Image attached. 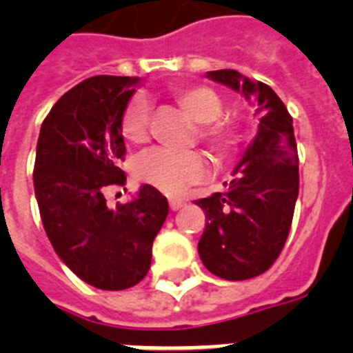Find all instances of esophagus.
<instances>
[{"mask_svg":"<svg viewBox=\"0 0 353 353\" xmlns=\"http://www.w3.org/2000/svg\"><path fill=\"white\" fill-rule=\"evenodd\" d=\"M168 205H170L172 210H179L185 205V199H179V198H170V201H168Z\"/></svg>","mask_w":353,"mask_h":353,"instance_id":"esophagus-1","label":"esophagus"}]
</instances>
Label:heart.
<instances>
[{
	"label": "heart",
	"mask_w": 353,
	"mask_h": 353,
	"mask_svg": "<svg viewBox=\"0 0 353 353\" xmlns=\"http://www.w3.org/2000/svg\"><path fill=\"white\" fill-rule=\"evenodd\" d=\"M174 101L199 126V139L218 155H227L238 143V132L229 122L218 121L223 113V102L207 85H177L172 90ZM152 106L146 97H133L122 113L121 132L128 143L143 144L150 137ZM207 163L198 152L174 154L154 150L144 154L135 165L139 181L165 194H179L185 187L198 183L207 174Z\"/></svg>",
	"instance_id": "obj_1"
}]
</instances>
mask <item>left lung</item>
Listing matches in <instances>:
<instances>
[{"label":"left lung","instance_id":"left-lung-1","mask_svg":"<svg viewBox=\"0 0 353 353\" xmlns=\"http://www.w3.org/2000/svg\"><path fill=\"white\" fill-rule=\"evenodd\" d=\"M207 79L240 91L260 122L225 190L196 201L207 218L198 252L205 268L220 279H254L279 258L295 212L299 155L293 119L263 82L234 69L209 71Z\"/></svg>","mask_w":353,"mask_h":353}]
</instances>
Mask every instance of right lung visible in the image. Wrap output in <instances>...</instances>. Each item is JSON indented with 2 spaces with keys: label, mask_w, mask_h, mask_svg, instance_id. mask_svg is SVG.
<instances>
[{
  "label": "right lung",
  "mask_w": 353,
  "mask_h": 353,
  "mask_svg": "<svg viewBox=\"0 0 353 353\" xmlns=\"http://www.w3.org/2000/svg\"><path fill=\"white\" fill-rule=\"evenodd\" d=\"M137 85V77L85 79L52 106L36 144L32 177L47 238L79 279L106 291L146 276L168 216V201L150 185L117 209L104 198V188L126 183L117 166L126 154L121 121Z\"/></svg>",
  "instance_id": "obj_1"
}]
</instances>
